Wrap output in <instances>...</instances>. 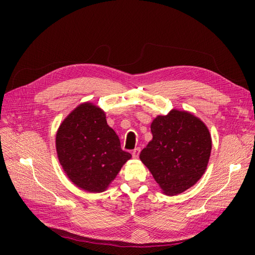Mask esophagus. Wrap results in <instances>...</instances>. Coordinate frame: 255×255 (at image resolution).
<instances>
[{"instance_id": "1", "label": "esophagus", "mask_w": 255, "mask_h": 255, "mask_svg": "<svg viewBox=\"0 0 255 255\" xmlns=\"http://www.w3.org/2000/svg\"><path fill=\"white\" fill-rule=\"evenodd\" d=\"M139 153H140V148L133 149V150H132V158H133V159H138Z\"/></svg>"}]
</instances>
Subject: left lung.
Instances as JSON below:
<instances>
[{
    "instance_id": "1",
    "label": "left lung",
    "mask_w": 255,
    "mask_h": 255,
    "mask_svg": "<svg viewBox=\"0 0 255 255\" xmlns=\"http://www.w3.org/2000/svg\"><path fill=\"white\" fill-rule=\"evenodd\" d=\"M151 132L152 140L140 160L162 193L174 196L195 185L207 169L211 152V136L202 119L174 108L153 119Z\"/></svg>"
}]
</instances>
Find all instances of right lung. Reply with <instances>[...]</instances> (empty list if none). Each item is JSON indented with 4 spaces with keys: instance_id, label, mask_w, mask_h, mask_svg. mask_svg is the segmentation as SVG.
<instances>
[{
    "instance_id": "add662e5",
    "label": "right lung",
    "mask_w": 255,
    "mask_h": 255,
    "mask_svg": "<svg viewBox=\"0 0 255 255\" xmlns=\"http://www.w3.org/2000/svg\"><path fill=\"white\" fill-rule=\"evenodd\" d=\"M58 159L69 180L83 191L104 192L131 154L122 150L105 112L93 103L77 106L56 134Z\"/></svg>"
}]
</instances>
